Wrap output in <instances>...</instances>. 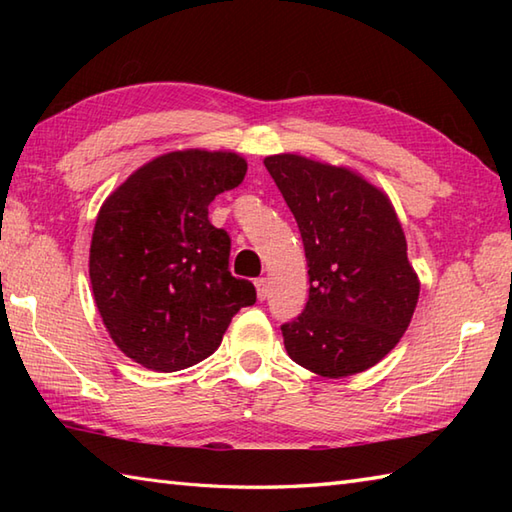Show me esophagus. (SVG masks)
Returning a JSON list of instances; mask_svg holds the SVG:
<instances>
[{"mask_svg":"<svg viewBox=\"0 0 512 512\" xmlns=\"http://www.w3.org/2000/svg\"><path fill=\"white\" fill-rule=\"evenodd\" d=\"M255 288H257V297H259V301H264L266 297H268V281L262 277V279H257L255 281Z\"/></svg>","mask_w":512,"mask_h":512,"instance_id":"esophagus-1","label":"esophagus"}]
</instances>
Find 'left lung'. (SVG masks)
Returning <instances> with one entry per match:
<instances>
[{"label": "left lung", "instance_id": "obj_1", "mask_svg": "<svg viewBox=\"0 0 512 512\" xmlns=\"http://www.w3.org/2000/svg\"><path fill=\"white\" fill-rule=\"evenodd\" d=\"M264 165L297 220L310 299L281 325L288 356L323 378L361 374L394 350L418 306L420 279L389 195L361 173L299 154Z\"/></svg>", "mask_w": 512, "mask_h": 512}]
</instances>
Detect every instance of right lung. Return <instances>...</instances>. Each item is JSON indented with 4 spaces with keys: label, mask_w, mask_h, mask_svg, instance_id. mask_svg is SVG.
<instances>
[{
    "label": "right lung",
    "mask_w": 512,
    "mask_h": 512,
    "mask_svg": "<svg viewBox=\"0 0 512 512\" xmlns=\"http://www.w3.org/2000/svg\"><path fill=\"white\" fill-rule=\"evenodd\" d=\"M246 169L235 151H169L101 204L90 244L94 303L134 363L178 372L204 361L257 301L255 286L228 270L231 239L209 222L215 195L235 189Z\"/></svg>",
    "instance_id": "add662e5"
}]
</instances>
